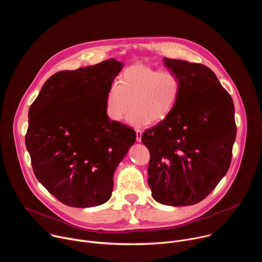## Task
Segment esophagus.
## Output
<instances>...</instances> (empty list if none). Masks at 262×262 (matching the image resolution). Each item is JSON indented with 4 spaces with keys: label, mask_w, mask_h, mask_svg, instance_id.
I'll use <instances>...</instances> for the list:
<instances>
[{
    "label": "esophagus",
    "mask_w": 262,
    "mask_h": 262,
    "mask_svg": "<svg viewBox=\"0 0 262 262\" xmlns=\"http://www.w3.org/2000/svg\"><path fill=\"white\" fill-rule=\"evenodd\" d=\"M136 135H137V142H141L142 140V130L141 129H136Z\"/></svg>",
    "instance_id": "1"
}]
</instances>
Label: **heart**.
<instances>
[{"mask_svg":"<svg viewBox=\"0 0 262 262\" xmlns=\"http://www.w3.org/2000/svg\"><path fill=\"white\" fill-rule=\"evenodd\" d=\"M181 92V82L170 70L145 64L125 68L118 83H112L104 97V112L113 122H120L132 107L127 122L134 126L158 123L172 113Z\"/></svg>","mask_w":262,"mask_h":262,"instance_id":"obj_1","label":"heart"}]
</instances>
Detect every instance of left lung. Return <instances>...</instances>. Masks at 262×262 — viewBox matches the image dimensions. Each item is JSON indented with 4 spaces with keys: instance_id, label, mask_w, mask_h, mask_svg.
<instances>
[{
    "instance_id": "obj_1",
    "label": "left lung",
    "mask_w": 262,
    "mask_h": 262,
    "mask_svg": "<svg viewBox=\"0 0 262 262\" xmlns=\"http://www.w3.org/2000/svg\"><path fill=\"white\" fill-rule=\"evenodd\" d=\"M181 82L179 99L168 118L144 132L150 152L148 184L159 203L193 205L226 175L236 137L234 104L211 69L164 58Z\"/></svg>"
}]
</instances>
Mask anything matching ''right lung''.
Returning a JSON list of instances; mask_svg holds the SVG:
<instances>
[{"label":"right lung","mask_w":262,"mask_h":262,"mask_svg":"<svg viewBox=\"0 0 262 262\" xmlns=\"http://www.w3.org/2000/svg\"><path fill=\"white\" fill-rule=\"evenodd\" d=\"M122 67L110 59L59 71L29 108L26 147L34 174L65 205L105 203L114 172L136 141L133 128L111 121L104 112L106 90Z\"/></svg>","instance_id":"1"}]
</instances>
